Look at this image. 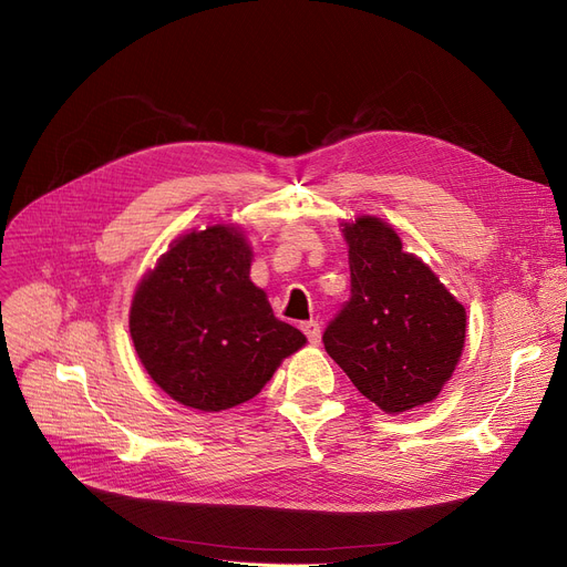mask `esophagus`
<instances>
[{"mask_svg":"<svg viewBox=\"0 0 567 567\" xmlns=\"http://www.w3.org/2000/svg\"><path fill=\"white\" fill-rule=\"evenodd\" d=\"M301 331L306 333V338H308L310 344H319V338H321V326H319V321H315V319L303 321V323H301Z\"/></svg>","mask_w":567,"mask_h":567,"instance_id":"34e87169","label":"esophagus"}]
</instances>
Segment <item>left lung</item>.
I'll return each mask as SVG.
<instances>
[{
  "mask_svg": "<svg viewBox=\"0 0 567 567\" xmlns=\"http://www.w3.org/2000/svg\"><path fill=\"white\" fill-rule=\"evenodd\" d=\"M351 296L321 336L351 383L385 413L432 402L464 347L466 312L379 218L344 227Z\"/></svg>",
  "mask_w": 567,
  "mask_h": 567,
  "instance_id": "8db88e82",
  "label": "left lung"
}]
</instances>
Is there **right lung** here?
I'll list each match as a JSON object with an SVG mask.
<instances>
[{
  "label": "right lung",
  "mask_w": 567,
  "mask_h": 567,
  "mask_svg": "<svg viewBox=\"0 0 567 567\" xmlns=\"http://www.w3.org/2000/svg\"><path fill=\"white\" fill-rule=\"evenodd\" d=\"M250 257L236 227L193 231L135 291L131 338L140 361L190 409L223 411L252 400L280 361L306 344L250 282Z\"/></svg>",
  "instance_id": "obj_1"
}]
</instances>
